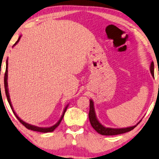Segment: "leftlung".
Masks as SVG:
<instances>
[{"label":"left lung","mask_w":159,"mask_h":159,"mask_svg":"<svg viewBox=\"0 0 159 159\" xmlns=\"http://www.w3.org/2000/svg\"><path fill=\"white\" fill-rule=\"evenodd\" d=\"M150 71L151 75L153 77H154V64L153 61H152L151 64L150 66ZM89 119L90 124L94 129H95L97 132L102 135H119L122 134V133H125L129 131L132 130L133 129L136 127L141 120L138 123L135 125L130 126V127L128 128H107L102 125L100 122H99L98 119L97 118L95 107H94V102L93 101L89 100Z\"/></svg>","instance_id":"obj_1"}]
</instances>
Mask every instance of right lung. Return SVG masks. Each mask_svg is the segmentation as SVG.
Masks as SVG:
<instances>
[{
	"label": "right lung",
	"mask_w": 159,
	"mask_h": 159,
	"mask_svg": "<svg viewBox=\"0 0 159 159\" xmlns=\"http://www.w3.org/2000/svg\"><path fill=\"white\" fill-rule=\"evenodd\" d=\"M20 37H21V36H19V38H18V39L17 40L16 42L14 44H13V47H14L18 43V41H19ZM4 87H5V92H6V95L7 97V100H8V102L9 103V105H10L11 110H12V111L13 113H14L15 116L16 117V118L18 120L20 121V123H22L23 125H24L25 127L26 128H28L29 130H34V131H37V132H41V133H49V132H52V131H54L55 130V128H57L59 126V124H60L61 121L62 120V119L64 118V113H65L66 109H67L68 107V105H67L64 108V111H63V113L61 115L60 119L59 120L58 122L55 124V125L51 126V127H47V128H41V127H38V126H35V125H31V124H29L26 123V122H24L23 120L20 119L19 117L17 116V114L16 113V112L14 111V110H13V107L12 106V105H11V100H10V96H9V93H8V59L6 60V72H5V76H4Z\"/></svg>",
	"instance_id": "obj_1"
}]
</instances>
